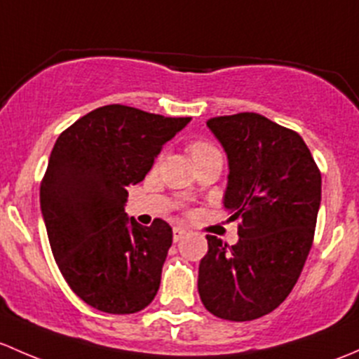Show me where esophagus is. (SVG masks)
<instances>
[{"label": "esophagus", "instance_id": "1", "mask_svg": "<svg viewBox=\"0 0 359 359\" xmlns=\"http://www.w3.org/2000/svg\"><path fill=\"white\" fill-rule=\"evenodd\" d=\"M184 235H187V231H184L183 228H180V226L172 228V238H175V242H180Z\"/></svg>", "mask_w": 359, "mask_h": 359}]
</instances>
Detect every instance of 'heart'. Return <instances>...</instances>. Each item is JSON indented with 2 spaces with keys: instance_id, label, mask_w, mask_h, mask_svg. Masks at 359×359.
Returning a JSON list of instances; mask_svg holds the SVG:
<instances>
[{
  "instance_id": "b5f03b06",
  "label": "heart",
  "mask_w": 359,
  "mask_h": 359,
  "mask_svg": "<svg viewBox=\"0 0 359 359\" xmlns=\"http://www.w3.org/2000/svg\"><path fill=\"white\" fill-rule=\"evenodd\" d=\"M188 150H190L191 157H197V155H202V154H207V152H212V150H216V149H214V147L210 145V143L201 142V140H198V142L190 143V147H188Z\"/></svg>"
}]
</instances>
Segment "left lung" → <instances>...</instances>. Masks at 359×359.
<instances>
[{"label":"left lung","instance_id":"1","mask_svg":"<svg viewBox=\"0 0 359 359\" xmlns=\"http://www.w3.org/2000/svg\"><path fill=\"white\" fill-rule=\"evenodd\" d=\"M207 128L228 155L223 204L240 224L235 245L205 236L198 294L214 316L250 321L278 308L304 268L321 175L304 140L261 114L212 117Z\"/></svg>","mask_w":359,"mask_h":359}]
</instances>
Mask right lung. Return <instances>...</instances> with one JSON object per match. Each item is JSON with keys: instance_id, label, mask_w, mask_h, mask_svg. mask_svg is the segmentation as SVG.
<instances>
[{"instance_id": "add662e5", "label": "right lung", "mask_w": 359, "mask_h": 359, "mask_svg": "<svg viewBox=\"0 0 359 359\" xmlns=\"http://www.w3.org/2000/svg\"><path fill=\"white\" fill-rule=\"evenodd\" d=\"M190 117L105 105L58 136L39 201L51 252L74 294L98 311L131 315L154 301L172 243L165 221L128 217L129 184L152 169Z\"/></svg>"}]
</instances>
